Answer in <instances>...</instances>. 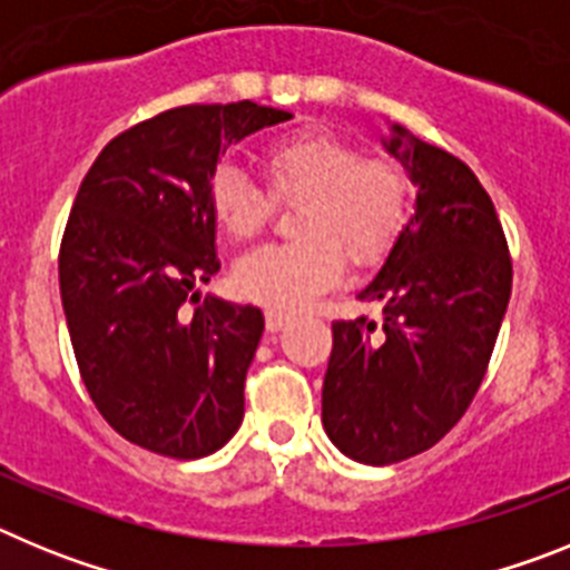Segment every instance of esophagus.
Instances as JSON below:
<instances>
[{"label":"esophagus","instance_id":"esophagus-1","mask_svg":"<svg viewBox=\"0 0 570 570\" xmlns=\"http://www.w3.org/2000/svg\"><path fill=\"white\" fill-rule=\"evenodd\" d=\"M288 322H291V314H285V311H268V314H265V325H268V331H282Z\"/></svg>","mask_w":570,"mask_h":570}]
</instances>
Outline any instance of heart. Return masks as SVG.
<instances>
[{"instance_id": "obj_1", "label": "heart", "mask_w": 570, "mask_h": 570, "mask_svg": "<svg viewBox=\"0 0 570 570\" xmlns=\"http://www.w3.org/2000/svg\"><path fill=\"white\" fill-rule=\"evenodd\" d=\"M265 170L276 196L302 199L294 230L299 239L262 245L242 256L234 288L279 311L305 308L336 285L345 254L356 265L380 259L411 210V183L391 159L367 156L328 130H299L265 150ZM216 225L230 239H248L265 225L271 199L245 170L223 163L208 183Z\"/></svg>"}]
</instances>
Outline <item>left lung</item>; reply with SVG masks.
<instances>
[{"label": "left lung", "mask_w": 570, "mask_h": 570, "mask_svg": "<svg viewBox=\"0 0 570 570\" xmlns=\"http://www.w3.org/2000/svg\"><path fill=\"white\" fill-rule=\"evenodd\" d=\"M387 156L416 188L414 214L356 299L374 320L334 322L322 425L365 465L407 460L471 405L511 299V259L491 196L462 159L387 122Z\"/></svg>", "instance_id": "left-lung-1"}]
</instances>
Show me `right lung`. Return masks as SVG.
<instances>
[{
    "instance_id": "1",
    "label": "right lung",
    "mask_w": 570,
    "mask_h": 570,
    "mask_svg": "<svg viewBox=\"0 0 570 570\" xmlns=\"http://www.w3.org/2000/svg\"><path fill=\"white\" fill-rule=\"evenodd\" d=\"M291 116L248 99L165 110L110 139L79 185L59 250L73 354L99 414L154 454L199 460L242 425L265 316L214 294L185 316L183 302L219 271V156Z\"/></svg>"
}]
</instances>
